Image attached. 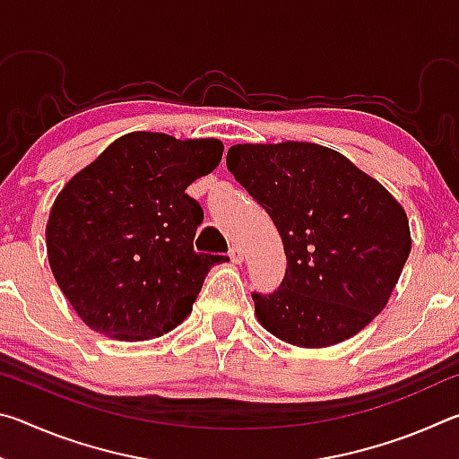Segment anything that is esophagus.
I'll list each match as a JSON object with an SVG mask.
<instances>
[{
  "instance_id": "obj_1",
  "label": "esophagus",
  "mask_w": 459,
  "mask_h": 459,
  "mask_svg": "<svg viewBox=\"0 0 459 459\" xmlns=\"http://www.w3.org/2000/svg\"><path fill=\"white\" fill-rule=\"evenodd\" d=\"M229 257H230V261L232 263H243V248H240L238 245H232L230 248H229Z\"/></svg>"
}]
</instances>
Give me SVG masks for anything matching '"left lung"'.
<instances>
[{
    "label": "left lung",
    "mask_w": 459,
    "mask_h": 459,
    "mask_svg": "<svg viewBox=\"0 0 459 459\" xmlns=\"http://www.w3.org/2000/svg\"><path fill=\"white\" fill-rule=\"evenodd\" d=\"M227 168L283 240V281L253 293L273 336L332 346L383 312L411 251L407 214L383 186L342 153L304 142L232 145Z\"/></svg>",
    "instance_id": "8db88e82"
}]
</instances>
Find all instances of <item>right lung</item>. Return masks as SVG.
<instances>
[{
    "label": "right lung",
    "instance_id": "right-lung-1",
    "mask_svg": "<svg viewBox=\"0 0 459 459\" xmlns=\"http://www.w3.org/2000/svg\"><path fill=\"white\" fill-rule=\"evenodd\" d=\"M219 139L135 131L107 147L54 200L50 269L81 320L134 342L174 330L222 255L194 251L204 219L186 194L221 164Z\"/></svg>",
    "mask_w": 459,
    "mask_h": 459
}]
</instances>
